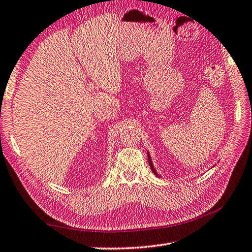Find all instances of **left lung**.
Segmentation results:
<instances>
[{"label": "left lung", "instance_id": "8db88e82", "mask_svg": "<svg viewBox=\"0 0 252 252\" xmlns=\"http://www.w3.org/2000/svg\"><path fill=\"white\" fill-rule=\"evenodd\" d=\"M148 162H149V165H150V167H151V169H153V172L156 174V176H159V174L157 173V171L155 169V167H154V164H153V161H151V158H150V155H149V153H148ZM160 177V176H159Z\"/></svg>", "mask_w": 252, "mask_h": 252}]
</instances>
